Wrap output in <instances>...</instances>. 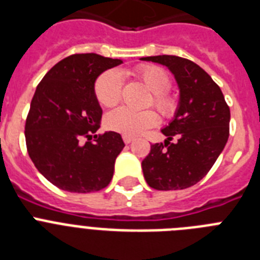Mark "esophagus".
Here are the masks:
<instances>
[{
    "label": "esophagus",
    "mask_w": 260,
    "mask_h": 260,
    "mask_svg": "<svg viewBox=\"0 0 260 260\" xmlns=\"http://www.w3.org/2000/svg\"><path fill=\"white\" fill-rule=\"evenodd\" d=\"M122 139H123V142H125L126 144L132 143V142L134 141V138H133V137H128V135H123V137H122Z\"/></svg>",
    "instance_id": "esophagus-1"
}]
</instances>
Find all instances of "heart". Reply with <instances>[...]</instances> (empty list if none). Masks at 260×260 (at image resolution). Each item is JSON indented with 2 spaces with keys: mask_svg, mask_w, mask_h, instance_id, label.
Wrapping results in <instances>:
<instances>
[{
  "mask_svg": "<svg viewBox=\"0 0 260 260\" xmlns=\"http://www.w3.org/2000/svg\"><path fill=\"white\" fill-rule=\"evenodd\" d=\"M134 75L152 93L150 107L155 108L164 119L174 118L180 108V102L169 92L172 79L167 71L156 65H141L135 69ZM122 75L118 70L104 71L99 75L93 86L98 102L107 108L118 104L122 96ZM157 121L158 117L153 110L135 112L125 107L112 110L105 118L108 128L128 137L142 134L156 126Z\"/></svg>",
  "mask_w": 260,
  "mask_h": 260,
  "instance_id": "b5f03b06",
  "label": "heart"
}]
</instances>
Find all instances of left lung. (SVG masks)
Segmentation results:
<instances>
[{"mask_svg":"<svg viewBox=\"0 0 260 260\" xmlns=\"http://www.w3.org/2000/svg\"><path fill=\"white\" fill-rule=\"evenodd\" d=\"M142 59L167 66L181 92L176 117L161 130L168 139L152 144L142 161L144 178L156 190L187 189L210 172L224 150L231 110L220 87L195 62L168 54Z\"/></svg>","mask_w":260,"mask_h":260,"instance_id":"obj_1","label":"left lung"}]
</instances>
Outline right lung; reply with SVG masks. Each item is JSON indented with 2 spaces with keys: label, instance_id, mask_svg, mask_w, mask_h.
I'll list each match as a JSON object with an SVG mask.
<instances>
[{
  "label": "right lung",
  "instance_id": "right-lung-1",
  "mask_svg": "<svg viewBox=\"0 0 260 260\" xmlns=\"http://www.w3.org/2000/svg\"><path fill=\"white\" fill-rule=\"evenodd\" d=\"M119 63L77 53L56 63L38 84L24 126L26 146L38 171L58 189L92 192L112 181L125 143L114 132L90 135L103 116L93 86L103 71Z\"/></svg>",
  "mask_w": 260,
  "mask_h": 260
}]
</instances>
